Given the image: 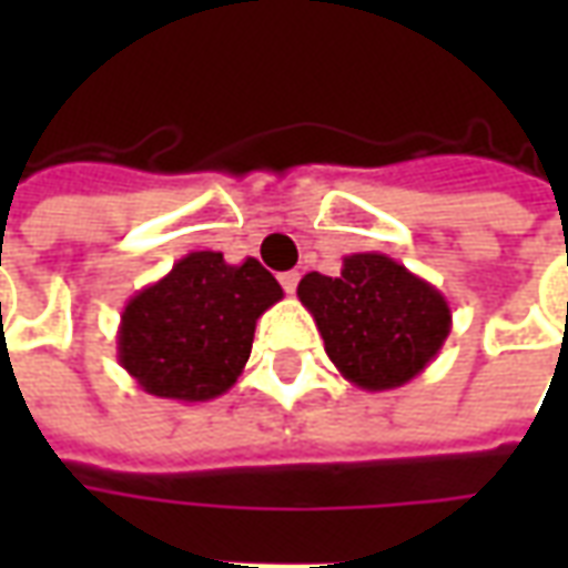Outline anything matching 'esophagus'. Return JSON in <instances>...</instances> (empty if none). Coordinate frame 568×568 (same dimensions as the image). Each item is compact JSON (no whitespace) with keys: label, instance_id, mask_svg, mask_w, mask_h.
Listing matches in <instances>:
<instances>
[{"label":"esophagus","instance_id":"esophagus-1","mask_svg":"<svg viewBox=\"0 0 568 568\" xmlns=\"http://www.w3.org/2000/svg\"><path fill=\"white\" fill-rule=\"evenodd\" d=\"M297 280H301V273H297V271H288V273H283V276H280V283H283L285 295H295Z\"/></svg>","mask_w":568,"mask_h":568}]
</instances>
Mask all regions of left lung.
Here are the masks:
<instances>
[{
  "label": "left lung",
  "instance_id": "left-lung-1",
  "mask_svg": "<svg viewBox=\"0 0 568 568\" xmlns=\"http://www.w3.org/2000/svg\"><path fill=\"white\" fill-rule=\"evenodd\" d=\"M297 297L334 368L368 393L398 389L423 374L453 325L447 297L383 252L346 255L341 276L307 273Z\"/></svg>",
  "mask_w": 568,
  "mask_h": 568
}]
</instances>
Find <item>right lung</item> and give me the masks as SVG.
Segmentation results:
<instances>
[{
  "mask_svg": "<svg viewBox=\"0 0 568 568\" xmlns=\"http://www.w3.org/2000/svg\"><path fill=\"white\" fill-rule=\"evenodd\" d=\"M276 301L283 288L255 258L227 264L222 252H187L124 304L118 362L149 395L212 402L243 374L255 322Z\"/></svg>",
  "mask_w": 568,
  "mask_h": 568,
  "instance_id": "1",
  "label": "right lung"
}]
</instances>
